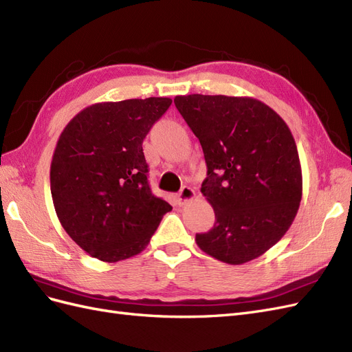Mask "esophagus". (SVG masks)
Returning <instances> with one entry per match:
<instances>
[{"mask_svg":"<svg viewBox=\"0 0 352 352\" xmlns=\"http://www.w3.org/2000/svg\"><path fill=\"white\" fill-rule=\"evenodd\" d=\"M194 197H195V190L192 188H189V186H184L182 189H180V192L176 195V201H177L179 206H184V204H186L188 201L192 199Z\"/></svg>","mask_w":352,"mask_h":352,"instance_id":"1","label":"esophagus"}]
</instances>
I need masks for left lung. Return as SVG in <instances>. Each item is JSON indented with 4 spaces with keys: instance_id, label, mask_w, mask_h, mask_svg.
Returning <instances> with one entry per match:
<instances>
[{
    "instance_id": "1",
    "label": "left lung",
    "mask_w": 352,
    "mask_h": 352,
    "mask_svg": "<svg viewBox=\"0 0 352 352\" xmlns=\"http://www.w3.org/2000/svg\"><path fill=\"white\" fill-rule=\"evenodd\" d=\"M175 105L204 151L201 192L216 216L212 229L197 233V245L228 264L260 257L291 228L302 197L289 127L250 97L177 95Z\"/></svg>"
}]
</instances>
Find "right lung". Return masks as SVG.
<instances>
[{"label":"right lung","instance_id":"right-lung-1","mask_svg":"<svg viewBox=\"0 0 352 352\" xmlns=\"http://www.w3.org/2000/svg\"><path fill=\"white\" fill-rule=\"evenodd\" d=\"M172 104L151 97L97 102L61 132L50 180L57 217L67 235L105 263L146 248L172 206L153 195L142 142Z\"/></svg>","mask_w":352,"mask_h":352}]
</instances>
